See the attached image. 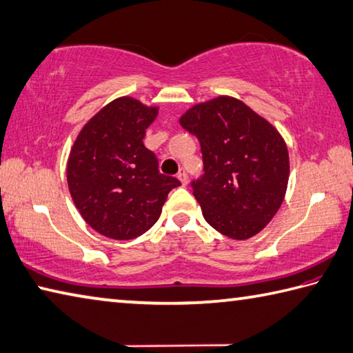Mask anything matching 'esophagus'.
<instances>
[{"instance_id": "34e87169", "label": "esophagus", "mask_w": 353, "mask_h": 353, "mask_svg": "<svg viewBox=\"0 0 353 353\" xmlns=\"http://www.w3.org/2000/svg\"><path fill=\"white\" fill-rule=\"evenodd\" d=\"M178 179H179V181H181V184H183V185H185V184H188V181H189L188 172H185L184 169H181V170H179V172H178Z\"/></svg>"}]
</instances>
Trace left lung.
<instances>
[{
	"instance_id": "left-lung-1",
	"label": "left lung",
	"mask_w": 353,
	"mask_h": 353,
	"mask_svg": "<svg viewBox=\"0 0 353 353\" xmlns=\"http://www.w3.org/2000/svg\"><path fill=\"white\" fill-rule=\"evenodd\" d=\"M179 124L201 144L204 174L190 185L205 221L234 239L261 232L288 189L289 154L283 137L230 97L194 105Z\"/></svg>"
}]
</instances>
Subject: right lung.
I'll return each instance as SVG.
<instances>
[{"label":"right lung","mask_w":353,"mask_h":353,"mask_svg":"<svg viewBox=\"0 0 353 353\" xmlns=\"http://www.w3.org/2000/svg\"><path fill=\"white\" fill-rule=\"evenodd\" d=\"M157 115V108L118 98L84 125L73 144L69 190L98 234L114 239L143 235L158 221L169 192L181 185L159 174L157 155L143 143Z\"/></svg>","instance_id":"add662e5"}]
</instances>
